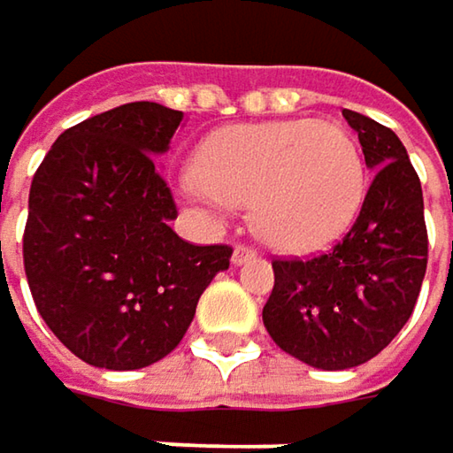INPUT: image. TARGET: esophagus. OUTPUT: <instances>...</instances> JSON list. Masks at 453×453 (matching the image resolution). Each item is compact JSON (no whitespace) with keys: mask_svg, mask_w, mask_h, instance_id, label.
I'll use <instances>...</instances> for the list:
<instances>
[{"mask_svg":"<svg viewBox=\"0 0 453 453\" xmlns=\"http://www.w3.org/2000/svg\"><path fill=\"white\" fill-rule=\"evenodd\" d=\"M249 259H257V249H251V246H246V243H238V246L233 249V265H243V262H249Z\"/></svg>","mask_w":453,"mask_h":453,"instance_id":"obj_1","label":"esophagus"}]
</instances>
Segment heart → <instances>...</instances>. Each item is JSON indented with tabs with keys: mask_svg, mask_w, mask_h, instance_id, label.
Returning a JSON list of instances; mask_svg holds the SVG:
<instances>
[{
	"mask_svg": "<svg viewBox=\"0 0 453 453\" xmlns=\"http://www.w3.org/2000/svg\"><path fill=\"white\" fill-rule=\"evenodd\" d=\"M181 194L210 218L251 204V226L265 243L285 254H313L352 226L365 194V163L340 124H241L202 142Z\"/></svg>",
	"mask_w": 453,
	"mask_h": 453,
	"instance_id": "b5f03b06",
	"label": "heart"
}]
</instances>
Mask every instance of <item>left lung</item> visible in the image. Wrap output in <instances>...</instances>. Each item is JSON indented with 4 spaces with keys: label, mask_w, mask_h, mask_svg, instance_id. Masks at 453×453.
Listing matches in <instances>:
<instances>
[{
    "label": "left lung",
    "mask_w": 453,
    "mask_h": 453,
    "mask_svg": "<svg viewBox=\"0 0 453 453\" xmlns=\"http://www.w3.org/2000/svg\"><path fill=\"white\" fill-rule=\"evenodd\" d=\"M373 181L348 235L313 259H274L262 319L288 355L324 371L368 363L412 316L428 267L420 179L389 127L342 111Z\"/></svg>",
    "instance_id": "obj_1"
}]
</instances>
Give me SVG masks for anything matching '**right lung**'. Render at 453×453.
Listing matches in <instances>:
<instances>
[{
    "instance_id": "1",
    "label": "right lung",
    "mask_w": 453,
    "mask_h": 453,
    "mask_svg": "<svg viewBox=\"0 0 453 453\" xmlns=\"http://www.w3.org/2000/svg\"><path fill=\"white\" fill-rule=\"evenodd\" d=\"M184 113L150 101L69 127L38 165L22 235L35 309L80 360L134 371L184 340L199 296L233 249L194 246L160 176Z\"/></svg>"
}]
</instances>
